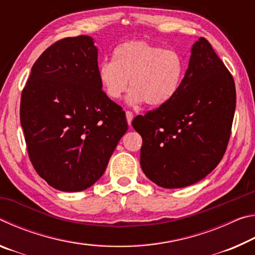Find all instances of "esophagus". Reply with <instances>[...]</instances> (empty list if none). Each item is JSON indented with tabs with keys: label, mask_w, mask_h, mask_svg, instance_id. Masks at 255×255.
Here are the masks:
<instances>
[{
	"label": "esophagus",
	"mask_w": 255,
	"mask_h": 255,
	"mask_svg": "<svg viewBox=\"0 0 255 255\" xmlns=\"http://www.w3.org/2000/svg\"><path fill=\"white\" fill-rule=\"evenodd\" d=\"M126 118H127V123H128V125H129V126H130V125H131V122H132V119H133V115H132V112H130V111H126Z\"/></svg>",
	"instance_id": "34e87169"
}]
</instances>
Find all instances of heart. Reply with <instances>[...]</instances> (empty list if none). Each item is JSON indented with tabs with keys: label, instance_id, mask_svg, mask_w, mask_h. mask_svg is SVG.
I'll return each mask as SVG.
<instances>
[{
	"label": "heart",
	"instance_id": "heart-1",
	"mask_svg": "<svg viewBox=\"0 0 255 255\" xmlns=\"http://www.w3.org/2000/svg\"><path fill=\"white\" fill-rule=\"evenodd\" d=\"M185 73L183 56L174 49H164L144 40H131L116 47L112 60L103 62L98 77L103 91L118 100L128 89L130 106L147 102L149 107H162L173 100L180 91Z\"/></svg>",
	"mask_w": 255,
	"mask_h": 255
}]
</instances>
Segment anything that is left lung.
I'll return each mask as SVG.
<instances>
[{"instance_id": "1", "label": "left lung", "mask_w": 255, "mask_h": 255, "mask_svg": "<svg viewBox=\"0 0 255 255\" xmlns=\"http://www.w3.org/2000/svg\"><path fill=\"white\" fill-rule=\"evenodd\" d=\"M235 106L232 74L200 37L173 100L132 120L143 138L140 166L145 175L165 189L184 188L206 178L225 154Z\"/></svg>"}]
</instances>
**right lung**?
Returning a JSON list of instances; mask_svg holds the SVG:
<instances>
[{
    "mask_svg": "<svg viewBox=\"0 0 255 255\" xmlns=\"http://www.w3.org/2000/svg\"><path fill=\"white\" fill-rule=\"evenodd\" d=\"M98 68L92 37L64 38L36 60L21 94L30 161L59 191L96 183L128 129L122 107L102 91Z\"/></svg>",
    "mask_w": 255,
    "mask_h": 255,
    "instance_id": "add662e5",
    "label": "right lung"
}]
</instances>
